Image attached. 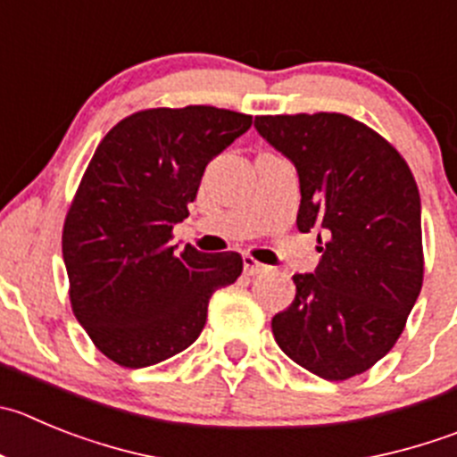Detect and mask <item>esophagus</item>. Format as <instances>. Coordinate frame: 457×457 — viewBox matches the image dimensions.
<instances>
[{"mask_svg":"<svg viewBox=\"0 0 457 457\" xmlns=\"http://www.w3.org/2000/svg\"><path fill=\"white\" fill-rule=\"evenodd\" d=\"M243 270H245V275H259V272L268 270V266H263V263H259L257 259L245 254V257H243Z\"/></svg>","mask_w":457,"mask_h":457,"instance_id":"1","label":"esophagus"}]
</instances>
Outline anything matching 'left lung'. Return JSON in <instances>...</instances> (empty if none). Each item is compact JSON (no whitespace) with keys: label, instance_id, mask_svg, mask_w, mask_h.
Masks as SVG:
<instances>
[{"label":"left lung","instance_id":"obj_1","mask_svg":"<svg viewBox=\"0 0 457 457\" xmlns=\"http://www.w3.org/2000/svg\"><path fill=\"white\" fill-rule=\"evenodd\" d=\"M295 164L297 229H318L322 259L293 275L295 300L272 318L281 352L327 381L381 361L406 327L424 281L417 182L392 144L338 112L254 119Z\"/></svg>","mask_w":457,"mask_h":457}]
</instances>
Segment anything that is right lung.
<instances>
[{"label": "right lung", "instance_id": "obj_1", "mask_svg": "<svg viewBox=\"0 0 457 457\" xmlns=\"http://www.w3.org/2000/svg\"><path fill=\"white\" fill-rule=\"evenodd\" d=\"M253 126L214 105L153 108L121 119L101 139L65 228L70 300L101 353L148 368L189 347L209 297L243 270L238 253H178L173 225L189 216L204 166Z\"/></svg>", "mask_w": 457, "mask_h": 457}]
</instances>
